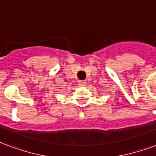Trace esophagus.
Returning <instances> with one entry per match:
<instances>
[{"label":"esophagus","instance_id":"1","mask_svg":"<svg viewBox=\"0 0 156 156\" xmlns=\"http://www.w3.org/2000/svg\"><path fill=\"white\" fill-rule=\"evenodd\" d=\"M85 83H85L84 81H83V80H79V81H78V85H79L80 87H83V86H84Z\"/></svg>","mask_w":156,"mask_h":156}]
</instances>
